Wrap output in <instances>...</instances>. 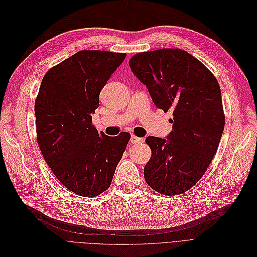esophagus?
Here are the masks:
<instances>
[{"label":"esophagus","instance_id":"esophagus-1","mask_svg":"<svg viewBox=\"0 0 257 257\" xmlns=\"http://www.w3.org/2000/svg\"><path fill=\"white\" fill-rule=\"evenodd\" d=\"M131 143L132 144H140V143H142L143 142V139H141V138H138V137H136V136H132L131 137Z\"/></svg>","mask_w":257,"mask_h":257}]
</instances>
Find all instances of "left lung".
Returning a JSON list of instances; mask_svg holds the SVG:
<instances>
[{
  "mask_svg": "<svg viewBox=\"0 0 257 257\" xmlns=\"http://www.w3.org/2000/svg\"><path fill=\"white\" fill-rule=\"evenodd\" d=\"M130 67L146 85L155 105L173 112L166 138L145 142L152 158L144 178L154 190L178 195L190 189L208 168L225 126L222 93L212 73L181 49L134 55Z\"/></svg>",
  "mask_w": 257,
  "mask_h": 257,
  "instance_id": "1",
  "label": "left lung"
}]
</instances>
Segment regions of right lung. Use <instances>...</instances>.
<instances>
[{"instance_id": "add662e5", "label": "right lung", "mask_w": 257, "mask_h": 257, "mask_svg": "<svg viewBox=\"0 0 257 257\" xmlns=\"http://www.w3.org/2000/svg\"><path fill=\"white\" fill-rule=\"evenodd\" d=\"M126 54L75 53L44 76L34 112L45 161L70 191L96 197L111 185L131 135L106 136L92 124L102 88Z\"/></svg>"}]
</instances>
